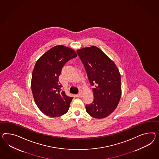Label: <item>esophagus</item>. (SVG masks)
Wrapping results in <instances>:
<instances>
[{
    "instance_id": "esophagus-1",
    "label": "esophagus",
    "mask_w": 159,
    "mask_h": 159,
    "mask_svg": "<svg viewBox=\"0 0 159 159\" xmlns=\"http://www.w3.org/2000/svg\"><path fill=\"white\" fill-rule=\"evenodd\" d=\"M77 96L78 98H82V92H80L78 94Z\"/></svg>"
}]
</instances>
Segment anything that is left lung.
Returning a JSON list of instances; mask_svg holds the SVG:
<instances>
[{"mask_svg": "<svg viewBox=\"0 0 159 159\" xmlns=\"http://www.w3.org/2000/svg\"><path fill=\"white\" fill-rule=\"evenodd\" d=\"M77 52L90 85L94 86L93 102L86 105V111L96 119L107 117L116 109L121 97V80L118 67L96 46L78 49Z\"/></svg>", "mask_w": 159, "mask_h": 159, "instance_id": "obj_1", "label": "left lung"}]
</instances>
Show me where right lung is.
Instances as JSON below:
<instances>
[{
  "label": "right lung",
  "instance_id": "add662e5",
  "mask_svg": "<svg viewBox=\"0 0 159 159\" xmlns=\"http://www.w3.org/2000/svg\"><path fill=\"white\" fill-rule=\"evenodd\" d=\"M77 56L73 49L58 45L49 49L36 61L31 88L37 106L46 115L61 116L68 111L73 98L61 91L59 77L66 63Z\"/></svg>",
  "mask_w": 159,
  "mask_h": 159
}]
</instances>
